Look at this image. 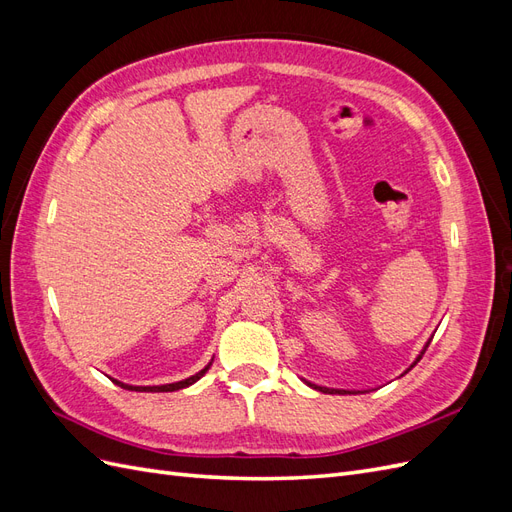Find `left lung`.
Segmentation results:
<instances>
[{"label":"left lung","mask_w":512,"mask_h":512,"mask_svg":"<svg viewBox=\"0 0 512 512\" xmlns=\"http://www.w3.org/2000/svg\"><path fill=\"white\" fill-rule=\"evenodd\" d=\"M427 348H429V342H427L425 350H427ZM425 350H423V352H421V356H418V359L414 361V365H416L418 361H421V359H423V354H425ZM414 365H412V367H414ZM309 386H314V389H318L320 393H331V395H333V393H339V395H342V393H346V391H337V389H324V386H316V384H309Z\"/></svg>","instance_id":"obj_1"}]
</instances>
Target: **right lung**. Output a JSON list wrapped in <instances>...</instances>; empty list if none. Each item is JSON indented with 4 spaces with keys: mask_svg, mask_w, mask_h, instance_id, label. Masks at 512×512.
Instances as JSON below:
<instances>
[{
    "mask_svg": "<svg viewBox=\"0 0 512 512\" xmlns=\"http://www.w3.org/2000/svg\"><path fill=\"white\" fill-rule=\"evenodd\" d=\"M209 369V365L205 367V369H200L196 376H190V378H185V380H181V382H173V384H162V386H130V384H123V382H117V380H113V382H117L121 389H128V391H147V393H168V391H179V389H185V386H190V384H194L196 380H200L205 376V371Z\"/></svg>",
    "mask_w": 512,
    "mask_h": 512,
    "instance_id": "1",
    "label": "right lung"
}]
</instances>
